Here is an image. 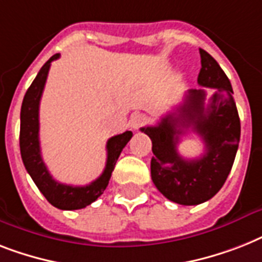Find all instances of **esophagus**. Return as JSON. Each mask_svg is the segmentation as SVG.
Listing matches in <instances>:
<instances>
[{
    "label": "esophagus",
    "instance_id": "34e87169",
    "mask_svg": "<svg viewBox=\"0 0 262 262\" xmlns=\"http://www.w3.org/2000/svg\"><path fill=\"white\" fill-rule=\"evenodd\" d=\"M148 122V117L145 114H142V113H135L130 118V126L132 129H140L141 126Z\"/></svg>",
    "mask_w": 262,
    "mask_h": 262
}]
</instances>
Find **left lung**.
<instances>
[{
	"label": "left lung",
	"mask_w": 262,
	"mask_h": 262,
	"mask_svg": "<svg viewBox=\"0 0 262 262\" xmlns=\"http://www.w3.org/2000/svg\"><path fill=\"white\" fill-rule=\"evenodd\" d=\"M201 54L199 86L215 89L206 105L203 89L188 90L183 103L168 113L155 126L141 127L152 140L150 175L167 199L184 206L201 205L211 199L226 182L237 155L241 122L230 80L205 50ZM188 127L201 136L205 153L187 161L177 152L179 136Z\"/></svg>",
	"instance_id": "left-lung-1"
}]
</instances>
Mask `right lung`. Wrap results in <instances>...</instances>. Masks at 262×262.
<instances>
[{"instance_id":"add662e5","label":"right lung","mask_w":262,"mask_h":262,"mask_svg":"<svg viewBox=\"0 0 262 262\" xmlns=\"http://www.w3.org/2000/svg\"><path fill=\"white\" fill-rule=\"evenodd\" d=\"M60 54L54 55L50 60L40 69L35 80L25 93L24 101L21 105V124H20V150L21 159L25 165V169L31 175L40 192L46 196L51 205L60 210H79L95 202L101 196L112 178V172L116 167V163L121 152L125 148L133 133L130 130L124 132L122 135H117L109 138L106 144L107 160L102 175L83 187L69 186L59 183L51 176L44 164L40 150L39 140V106L41 99L42 90L46 86L47 76L50 71L51 63L59 59Z\"/></svg>"}]
</instances>
